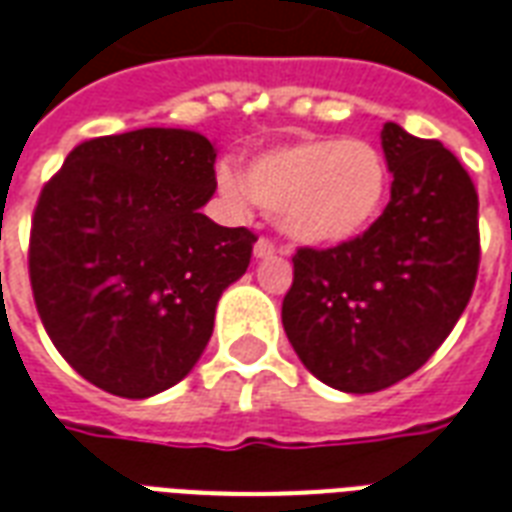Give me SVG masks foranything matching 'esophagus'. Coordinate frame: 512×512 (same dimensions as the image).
<instances>
[{
	"mask_svg": "<svg viewBox=\"0 0 512 512\" xmlns=\"http://www.w3.org/2000/svg\"><path fill=\"white\" fill-rule=\"evenodd\" d=\"M276 252H282V249H276V244H274V241H271V238H257L255 257H260V260H266V257H274Z\"/></svg>",
	"mask_w": 512,
	"mask_h": 512,
	"instance_id": "obj_1",
	"label": "esophagus"
}]
</instances>
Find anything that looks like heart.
Listing matches in <instances>:
<instances>
[{
  "instance_id": "1",
  "label": "heart",
  "mask_w": 512,
  "mask_h": 512,
  "mask_svg": "<svg viewBox=\"0 0 512 512\" xmlns=\"http://www.w3.org/2000/svg\"><path fill=\"white\" fill-rule=\"evenodd\" d=\"M219 192L236 208L252 200L295 244L339 246L380 219L391 173L372 143L320 138L282 146L249 162L241 179L219 170Z\"/></svg>"
}]
</instances>
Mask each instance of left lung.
I'll use <instances>...</instances> for the list:
<instances>
[{"label": "left lung", "instance_id": "left-lung-1", "mask_svg": "<svg viewBox=\"0 0 512 512\" xmlns=\"http://www.w3.org/2000/svg\"><path fill=\"white\" fill-rule=\"evenodd\" d=\"M391 203L363 236L301 246L282 325L306 369L344 393L391 388L437 352L480 266L478 192L439 140L388 121Z\"/></svg>", "mask_w": 512, "mask_h": 512}]
</instances>
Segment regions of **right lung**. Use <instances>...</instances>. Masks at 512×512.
Here are the masks:
<instances>
[{"label": "right lung", "mask_w": 512, "mask_h": 512, "mask_svg": "<svg viewBox=\"0 0 512 512\" xmlns=\"http://www.w3.org/2000/svg\"><path fill=\"white\" fill-rule=\"evenodd\" d=\"M217 151L200 132L143 127L75 146L40 192L29 236L37 314L83 380L149 399L184 380L244 276L257 236L200 208Z\"/></svg>", "instance_id": "obj_1"}]
</instances>
